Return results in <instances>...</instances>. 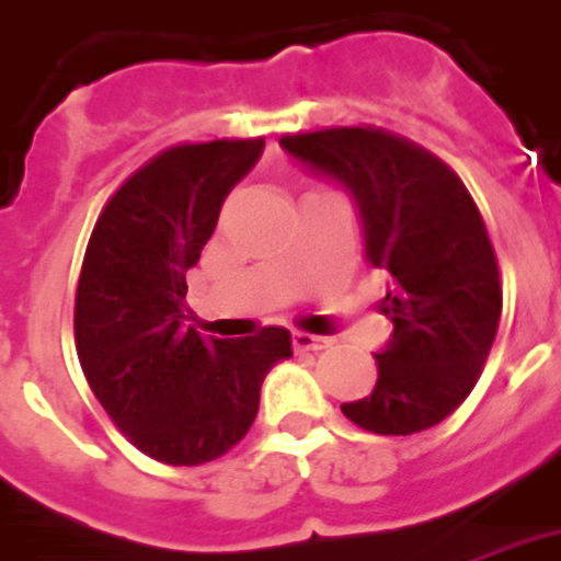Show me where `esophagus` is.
<instances>
[{
    "instance_id": "34e87169",
    "label": "esophagus",
    "mask_w": 561,
    "mask_h": 561,
    "mask_svg": "<svg viewBox=\"0 0 561 561\" xmlns=\"http://www.w3.org/2000/svg\"><path fill=\"white\" fill-rule=\"evenodd\" d=\"M293 345H296V352H322V348H328V340L298 331V334H293Z\"/></svg>"
}]
</instances>
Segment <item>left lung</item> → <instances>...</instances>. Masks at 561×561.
<instances>
[{
	"mask_svg": "<svg viewBox=\"0 0 561 561\" xmlns=\"http://www.w3.org/2000/svg\"><path fill=\"white\" fill-rule=\"evenodd\" d=\"M313 174L355 195L366 256L390 275L378 310L393 336L376 355L373 393L343 414L373 435H414L453 414L494 345L503 284L479 206L432 150L381 126L280 136Z\"/></svg>",
	"mask_w": 561,
	"mask_h": 561,
	"instance_id": "obj_1",
	"label": "left lung"
}]
</instances>
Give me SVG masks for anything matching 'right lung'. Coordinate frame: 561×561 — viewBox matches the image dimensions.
Listing matches in <instances>:
<instances>
[{"instance_id":"add662e5","label":"right lung","mask_w":561,"mask_h":561,"mask_svg":"<svg viewBox=\"0 0 561 561\" xmlns=\"http://www.w3.org/2000/svg\"><path fill=\"white\" fill-rule=\"evenodd\" d=\"M263 147V136L168 147L126 176L88 239L76 355L126 440L165 465L233 449L254 423L265 373L293 357L286 328L227 343L185 325V272Z\"/></svg>"}]
</instances>
